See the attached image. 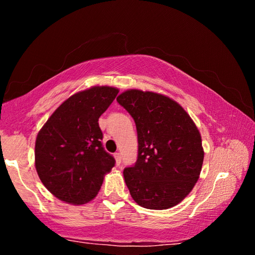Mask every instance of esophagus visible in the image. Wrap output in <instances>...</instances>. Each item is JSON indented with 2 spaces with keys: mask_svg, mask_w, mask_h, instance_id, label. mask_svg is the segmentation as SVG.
Segmentation results:
<instances>
[{
  "mask_svg": "<svg viewBox=\"0 0 255 255\" xmlns=\"http://www.w3.org/2000/svg\"><path fill=\"white\" fill-rule=\"evenodd\" d=\"M115 158H116V163H117V165H119V164L122 163V154L116 153L115 154Z\"/></svg>",
  "mask_w": 255,
  "mask_h": 255,
  "instance_id": "34e87169",
  "label": "esophagus"
}]
</instances>
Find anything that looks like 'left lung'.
<instances>
[{
	"mask_svg": "<svg viewBox=\"0 0 255 255\" xmlns=\"http://www.w3.org/2000/svg\"><path fill=\"white\" fill-rule=\"evenodd\" d=\"M117 101L137 129V161L124 170L131 198L147 209L180 204L195 187L204 162L196 124L178 102L159 93L131 89Z\"/></svg>",
	"mask_w": 255,
	"mask_h": 255,
	"instance_id": "1",
	"label": "left lung"
}]
</instances>
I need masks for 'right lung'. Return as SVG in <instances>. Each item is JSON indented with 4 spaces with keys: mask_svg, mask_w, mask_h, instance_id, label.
I'll list each match as a JSON object with an SVG mask.
<instances>
[{
    "mask_svg": "<svg viewBox=\"0 0 255 255\" xmlns=\"http://www.w3.org/2000/svg\"><path fill=\"white\" fill-rule=\"evenodd\" d=\"M119 92L114 86H92L73 94L50 116L37 135L34 165L50 193L72 205L98 195L115 158L102 146L99 118Z\"/></svg>",
    "mask_w": 255,
    "mask_h": 255,
    "instance_id": "right-lung-1",
    "label": "right lung"
}]
</instances>
